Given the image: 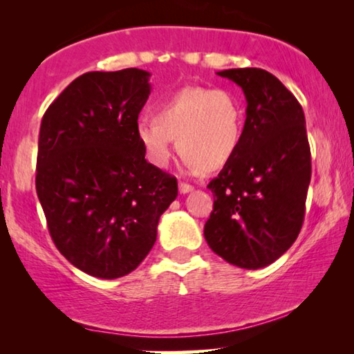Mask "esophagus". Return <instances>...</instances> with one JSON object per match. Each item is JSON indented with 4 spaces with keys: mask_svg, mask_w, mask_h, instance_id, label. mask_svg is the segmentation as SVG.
I'll list each match as a JSON object with an SVG mask.
<instances>
[{
    "mask_svg": "<svg viewBox=\"0 0 354 354\" xmlns=\"http://www.w3.org/2000/svg\"><path fill=\"white\" fill-rule=\"evenodd\" d=\"M192 190H193V187L188 185V183H183V182L178 183V192H180L182 195H185V193H190Z\"/></svg>",
    "mask_w": 354,
    "mask_h": 354,
    "instance_id": "esophagus-1",
    "label": "esophagus"
}]
</instances>
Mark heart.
<instances>
[{"instance_id": "obj_1", "label": "heart", "mask_w": 354, "mask_h": 354, "mask_svg": "<svg viewBox=\"0 0 354 354\" xmlns=\"http://www.w3.org/2000/svg\"><path fill=\"white\" fill-rule=\"evenodd\" d=\"M135 137L154 167L167 166L176 140L188 167L214 172L239 151L243 108L230 90L183 86L159 101L154 120L140 119L135 124Z\"/></svg>"}]
</instances>
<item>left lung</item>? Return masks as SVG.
I'll return each mask as SVG.
<instances>
[{
  "label": "left lung",
  "mask_w": 354,
  "mask_h": 354,
  "mask_svg": "<svg viewBox=\"0 0 354 354\" xmlns=\"http://www.w3.org/2000/svg\"><path fill=\"white\" fill-rule=\"evenodd\" d=\"M217 75L241 86L248 104L239 151L207 185L214 206L205 239L227 263L261 269L301 230L311 182L306 120L298 100L270 72L245 67Z\"/></svg>",
  "instance_id": "1"
}]
</instances>
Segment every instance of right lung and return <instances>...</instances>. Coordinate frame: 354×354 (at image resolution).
<instances>
[{"label":"right lung","mask_w":354,"mask_h":354,"mask_svg":"<svg viewBox=\"0 0 354 354\" xmlns=\"http://www.w3.org/2000/svg\"><path fill=\"white\" fill-rule=\"evenodd\" d=\"M149 72H86L41 119L37 195L56 248L98 279L124 277L151 251L177 178L154 167L135 137Z\"/></svg>","instance_id":"obj_1"}]
</instances>
